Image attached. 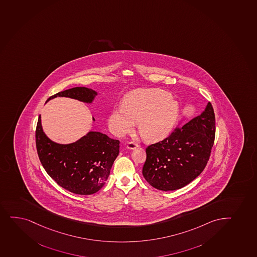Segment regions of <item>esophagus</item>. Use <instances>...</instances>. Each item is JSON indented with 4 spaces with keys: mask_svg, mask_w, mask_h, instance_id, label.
<instances>
[{
    "mask_svg": "<svg viewBox=\"0 0 257 257\" xmlns=\"http://www.w3.org/2000/svg\"><path fill=\"white\" fill-rule=\"evenodd\" d=\"M139 147V145L136 144L134 142H130L128 143L126 145V148L128 150H135L137 148Z\"/></svg>",
    "mask_w": 257,
    "mask_h": 257,
    "instance_id": "1",
    "label": "esophagus"
}]
</instances>
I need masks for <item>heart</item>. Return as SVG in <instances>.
I'll list each match as a JSON object with an SVG mask.
<instances>
[{"label": "heart", "instance_id": "1", "mask_svg": "<svg viewBox=\"0 0 257 257\" xmlns=\"http://www.w3.org/2000/svg\"><path fill=\"white\" fill-rule=\"evenodd\" d=\"M179 104L163 89H136L127 94L123 107L112 109L108 124L112 133L124 136L139 123V133L150 142L166 139L175 126Z\"/></svg>", "mask_w": 257, "mask_h": 257}]
</instances>
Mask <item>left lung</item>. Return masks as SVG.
Masks as SVG:
<instances>
[{
	"label": "left lung",
	"instance_id": "left-lung-1",
	"mask_svg": "<svg viewBox=\"0 0 257 257\" xmlns=\"http://www.w3.org/2000/svg\"><path fill=\"white\" fill-rule=\"evenodd\" d=\"M215 136L210 102L200 115L168 138L146 149L143 175L157 190H179L199 176L208 163Z\"/></svg>",
	"mask_w": 257,
	"mask_h": 257
}]
</instances>
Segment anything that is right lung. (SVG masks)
Wrapping results in <instances>:
<instances>
[{"label":"right lung","instance_id":"obj_1","mask_svg":"<svg viewBox=\"0 0 257 257\" xmlns=\"http://www.w3.org/2000/svg\"><path fill=\"white\" fill-rule=\"evenodd\" d=\"M98 93L86 87H75L50 96L75 99L91 104ZM93 121L95 118L92 117ZM36 145L41 163L61 187L78 195H91L101 190L119 153V141L90 131L71 144H58L49 139L42 126L41 115L36 130Z\"/></svg>","mask_w":257,"mask_h":257}]
</instances>
